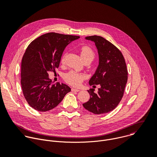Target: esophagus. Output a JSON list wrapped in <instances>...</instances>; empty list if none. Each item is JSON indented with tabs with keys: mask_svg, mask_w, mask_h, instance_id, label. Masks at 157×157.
Returning <instances> with one entry per match:
<instances>
[{
	"mask_svg": "<svg viewBox=\"0 0 157 157\" xmlns=\"http://www.w3.org/2000/svg\"><path fill=\"white\" fill-rule=\"evenodd\" d=\"M71 91H73V92H79V89H75V88H71Z\"/></svg>",
	"mask_w": 157,
	"mask_h": 157,
	"instance_id": "1",
	"label": "esophagus"
}]
</instances>
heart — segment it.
<instances>
[{
  "instance_id": "heart-1",
  "label": "heart",
  "mask_w": 157,
  "mask_h": 157,
  "mask_svg": "<svg viewBox=\"0 0 157 157\" xmlns=\"http://www.w3.org/2000/svg\"><path fill=\"white\" fill-rule=\"evenodd\" d=\"M80 54L84 61L90 59L93 60L95 56V53L92 48L88 46H83L80 49ZM64 55L62 58V62L64 59ZM85 78V75L79 73L75 71H70L64 75V81L69 84L74 86H78L80 85L82 80Z\"/></svg>"
}]
</instances>
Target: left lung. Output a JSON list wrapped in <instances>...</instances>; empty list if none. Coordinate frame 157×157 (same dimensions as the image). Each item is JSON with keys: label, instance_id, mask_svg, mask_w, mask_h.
<instances>
[{"label": "left lung", "instance_id": "left-lung-1", "mask_svg": "<svg viewBox=\"0 0 157 157\" xmlns=\"http://www.w3.org/2000/svg\"><path fill=\"white\" fill-rule=\"evenodd\" d=\"M85 38L94 42L99 55V65L89 84L101 87L97 93L93 88L87 90L90 99L82 105L94 114H105L114 110L123 97L128 78L126 63L121 51L103 37Z\"/></svg>", "mask_w": 157, "mask_h": 157}]
</instances>
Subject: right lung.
Segmentation results:
<instances>
[{
	"label": "right lung",
	"mask_w": 157,
	"mask_h": 157,
	"mask_svg": "<svg viewBox=\"0 0 157 157\" xmlns=\"http://www.w3.org/2000/svg\"><path fill=\"white\" fill-rule=\"evenodd\" d=\"M79 38L51 32L39 36L27 47L21 60V85L26 101L34 109L50 110L71 91L65 84H52L48 72L55 71L66 47Z\"/></svg>",
	"instance_id": "right-lung-1"
}]
</instances>
